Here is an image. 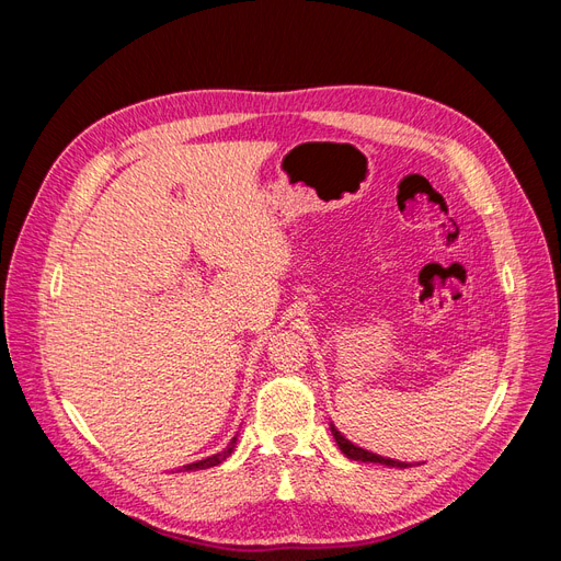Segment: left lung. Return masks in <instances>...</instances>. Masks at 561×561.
Instances as JSON below:
<instances>
[{
  "mask_svg": "<svg viewBox=\"0 0 561 561\" xmlns=\"http://www.w3.org/2000/svg\"><path fill=\"white\" fill-rule=\"evenodd\" d=\"M332 435L336 439L339 449H342L348 458H353V461H371V463H381V466H396V468H407L410 463H402V461H393V458H386V456H379V454H371L363 447H355L353 443H348V439L339 433L334 426H332Z\"/></svg>",
  "mask_w": 561,
  "mask_h": 561,
  "instance_id": "1",
  "label": "left lung"
}]
</instances>
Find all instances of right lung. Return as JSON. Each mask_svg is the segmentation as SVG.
Wrapping results in <instances>:
<instances>
[{
    "label": "right lung",
    "mask_w": 561,
    "mask_h": 561,
    "mask_svg": "<svg viewBox=\"0 0 561 561\" xmlns=\"http://www.w3.org/2000/svg\"><path fill=\"white\" fill-rule=\"evenodd\" d=\"M233 445H236V437L231 439V443L227 445V449L225 451H219V454H213V456H208V458H203V461H196V463H190V466H184L182 470H203V468H213V466H219L225 461V458L233 451Z\"/></svg>",
    "instance_id": "add662e5"
}]
</instances>
